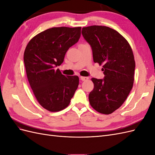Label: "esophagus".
<instances>
[{
  "instance_id": "obj_1",
  "label": "esophagus",
  "mask_w": 155,
  "mask_h": 155,
  "mask_svg": "<svg viewBox=\"0 0 155 155\" xmlns=\"http://www.w3.org/2000/svg\"><path fill=\"white\" fill-rule=\"evenodd\" d=\"M80 79H81V81H86V80H87V79H88V77H83V76H81V77H80Z\"/></svg>"
}]
</instances>
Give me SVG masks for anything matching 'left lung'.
I'll return each mask as SVG.
<instances>
[{
  "mask_svg": "<svg viewBox=\"0 0 155 155\" xmlns=\"http://www.w3.org/2000/svg\"><path fill=\"white\" fill-rule=\"evenodd\" d=\"M81 34L91 45L93 60L104 64V79L92 78L94 89L88 100L94 109L109 114L122 105L134 83L135 61L133 50L124 37L107 26L83 28Z\"/></svg>",
  "mask_w": 155,
  "mask_h": 155,
  "instance_id": "obj_1",
  "label": "left lung"
}]
</instances>
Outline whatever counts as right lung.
<instances>
[{
    "label": "right lung",
    "mask_w": 155,
    "mask_h": 155,
    "mask_svg": "<svg viewBox=\"0 0 155 155\" xmlns=\"http://www.w3.org/2000/svg\"><path fill=\"white\" fill-rule=\"evenodd\" d=\"M81 27H55L30 41L24 53L28 79L39 104L50 112L65 109L78 87L77 76H65L59 69L67 50L78 43Z\"/></svg>",
    "instance_id": "add662e5"
}]
</instances>
